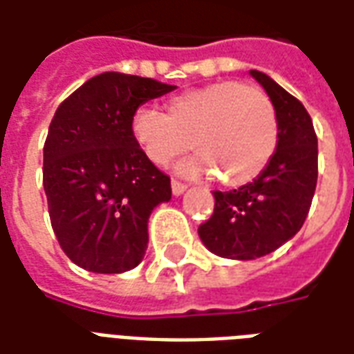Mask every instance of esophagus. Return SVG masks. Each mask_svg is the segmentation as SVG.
Returning <instances> with one entry per match:
<instances>
[{
	"mask_svg": "<svg viewBox=\"0 0 354 354\" xmlns=\"http://www.w3.org/2000/svg\"><path fill=\"white\" fill-rule=\"evenodd\" d=\"M172 193H174V195H182V193L185 192V189H187V185L184 184V182H180V180H172Z\"/></svg>",
	"mask_w": 354,
	"mask_h": 354,
	"instance_id": "obj_1",
	"label": "esophagus"
}]
</instances>
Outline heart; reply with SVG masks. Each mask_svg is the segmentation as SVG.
Returning <instances> with one entry per match:
<instances>
[{
  "label": "heart",
  "instance_id": "b5f03b06",
  "mask_svg": "<svg viewBox=\"0 0 354 354\" xmlns=\"http://www.w3.org/2000/svg\"><path fill=\"white\" fill-rule=\"evenodd\" d=\"M131 134L147 161L169 165L195 147L199 153L180 170L189 176H222L225 185L252 182L266 169L279 140L269 94L254 83L216 81L187 88L165 102V113L140 108Z\"/></svg>",
  "mask_w": 354,
  "mask_h": 354
}]
</instances>
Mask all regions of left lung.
Listing matches in <instances>:
<instances>
[{
	"instance_id": "obj_1",
	"label": "left lung",
	"mask_w": 354,
	"mask_h": 354,
	"mask_svg": "<svg viewBox=\"0 0 354 354\" xmlns=\"http://www.w3.org/2000/svg\"><path fill=\"white\" fill-rule=\"evenodd\" d=\"M250 75L277 111V151L254 182L214 192V212L199 225L203 245L231 260L260 258L294 237L309 214L319 176L317 134L304 104L266 73Z\"/></svg>"
}]
</instances>
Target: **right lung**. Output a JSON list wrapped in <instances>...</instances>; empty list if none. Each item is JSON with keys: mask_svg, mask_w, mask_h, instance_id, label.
<instances>
[{"mask_svg": "<svg viewBox=\"0 0 354 354\" xmlns=\"http://www.w3.org/2000/svg\"><path fill=\"white\" fill-rule=\"evenodd\" d=\"M149 77L106 72L60 106L43 146V187L58 245L93 273H123L147 248V220L172 195L170 178L134 144L144 102L174 91Z\"/></svg>", "mask_w": 354, "mask_h": 354, "instance_id": "1", "label": "right lung"}]
</instances>
